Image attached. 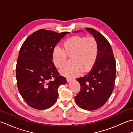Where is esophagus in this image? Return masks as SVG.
I'll list each match as a JSON object with an SVG mask.
<instances>
[{"mask_svg":"<svg viewBox=\"0 0 133 133\" xmlns=\"http://www.w3.org/2000/svg\"><path fill=\"white\" fill-rule=\"evenodd\" d=\"M66 79H67V82H71L73 80V79L71 78H67Z\"/></svg>","mask_w":133,"mask_h":133,"instance_id":"34e87169","label":"esophagus"}]
</instances>
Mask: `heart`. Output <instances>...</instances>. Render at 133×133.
Returning a JSON list of instances; mask_svg holds the SVG:
<instances>
[{
  "instance_id": "obj_1",
  "label": "heart",
  "mask_w": 133,
  "mask_h": 133,
  "mask_svg": "<svg viewBox=\"0 0 133 133\" xmlns=\"http://www.w3.org/2000/svg\"><path fill=\"white\" fill-rule=\"evenodd\" d=\"M98 52V43L94 37L74 36L63 42L62 49L55 47L52 58L56 68L62 69L66 64L67 56H72V64L61 71L63 75L71 78L91 70L97 61Z\"/></svg>"
}]
</instances>
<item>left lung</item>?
Here are the masks:
<instances>
[{
    "instance_id": "obj_1",
    "label": "left lung",
    "mask_w": 133,
    "mask_h": 133,
    "mask_svg": "<svg viewBox=\"0 0 133 133\" xmlns=\"http://www.w3.org/2000/svg\"><path fill=\"white\" fill-rule=\"evenodd\" d=\"M86 30L97 39L99 52L91 71L83 77L77 79L81 91L75 97V101L81 108L94 110L104 105L113 91L116 63L111 45L106 38L94 29Z\"/></svg>"
}]
</instances>
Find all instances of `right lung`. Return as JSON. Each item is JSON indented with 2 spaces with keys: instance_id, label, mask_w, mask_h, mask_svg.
I'll return each instance as SVG.
<instances>
[{
  "instance_id": "right-lung-1",
  "label": "right lung",
  "mask_w": 133,
  "mask_h": 133,
  "mask_svg": "<svg viewBox=\"0 0 133 133\" xmlns=\"http://www.w3.org/2000/svg\"><path fill=\"white\" fill-rule=\"evenodd\" d=\"M68 32L39 30L28 37L20 49L16 67L18 90L30 106L38 110L51 107L58 89L67 83L52 61L53 50Z\"/></svg>"
}]
</instances>
